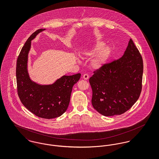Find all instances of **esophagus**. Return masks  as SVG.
<instances>
[{
	"instance_id": "esophagus-1",
	"label": "esophagus",
	"mask_w": 159,
	"mask_h": 159,
	"mask_svg": "<svg viewBox=\"0 0 159 159\" xmlns=\"http://www.w3.org/2000/svg\"><path fill=\"white\" fill-rule=\"evenodd\" d=\"M83 79H84V80H88V79H89V75H88V74H84V75H83Z\"/></svg>"
}]
</instances>
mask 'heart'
<instances>
[{
	"instance_id": "1",
	"label": "heart",
	"mask_w": 159,
	"mask_h": 159,
	"mask_svg": "<svg viewBox=\"0 0 159 159\" xmlns=\"http://www.w3.org/2000/svg\"><path fill=\"white\" fill-rule=\"evenodd\" d=\"M103 42H96L91 48L84 51V56L93 57L91 63V67L93 70L103 68L108 62L111 53L112 49L110 46H105Z\"/></svg>"
}]
</instances>
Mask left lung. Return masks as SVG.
<instances>
[{
  "label": "left lung",
  "instance_id": "8db88e82",
  "mask_svg": "<svg viewBox=\"0 0 159 159\" xmlns=\"http://www.w3.org/2000/svg\"><path fill=\"white\" fill-rule=\"evenodd\" d=\"M143 73L141 56L130 39L122 57L94 71L90 78L93 108L105 116L129 110L140 95Z\"/></svg>",
  "mask_w": 159,
  "mask_h": 159
}]
</instances>
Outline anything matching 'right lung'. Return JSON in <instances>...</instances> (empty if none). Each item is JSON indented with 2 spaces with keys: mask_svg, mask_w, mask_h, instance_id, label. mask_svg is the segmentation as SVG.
<instances>
[{
  "mask_svg": "<svg viewBox=\"0 0 159 159\" xmlns=\"http://www.w3.org/2000/svg\"><path fill=\"white\" fill-rule=\"evenodd\" d=\"M45 30H37L25 43L17 59L16 75L18 93L23 105L37 116L49 119L59 117L66 111L72 88L81 74L63 75L51 84H41L31 80L27 68L31 41Z\"/></svg>",
  "mask_w": 159,
  "mask_h": 159,
  "instance_id": "obj_1",
  "label": "right lung"
}]
</instances>
